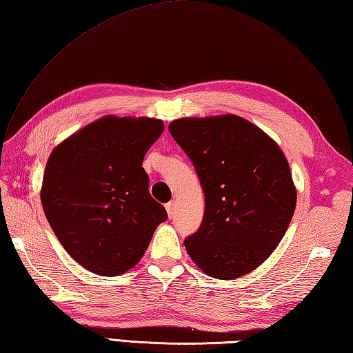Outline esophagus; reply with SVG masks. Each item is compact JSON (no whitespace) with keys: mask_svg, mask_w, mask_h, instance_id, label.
<instances>
[{"mask_svg":"<svg viewBox=\"0 0 353 353\" xmlns=\"http://www.w3.org/2000/svg\"><path fill=\"white\" fill-rule=\"evenodd\" d=\"M165 208H167V212H168V217L170 219L174 217V212H176V202H174V200H171V202H168L167 205H165Z\"/></svg>","mask_w":353,"mask_h":353,"instance_id":"obj_1","label":"esophagus"}]
</instances>
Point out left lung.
Instances as JSON below:
<instances>
[{"label":"left lung","mask_w":353,"mask_h":353,"mask_svg":"<svg viewBox=\"0 0 353 353\" xmlns=\"http://www.w3.org/2000/svg\"><path fill=\"white\" fill-rule=\"evenodd\" d=\"M168 130L205 194L202 225L183 241L188 255L214 279L254 271L277 248L295 211L296 190L283 151L236 114L182 117Z\"/></svg>","instance_id":"obj_1"}]
</instances>
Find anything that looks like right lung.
Listing matches in <instances>:
<instances>
[{
  "mask_svg": "<svg viewBox=\"0 0 353 353\" xmlns=\"http://www.w3.org/2000/svg\"><path fill=\"white\" fill-rule=\"evenodd\" d=\"M162 131L159 119L103 116L48 157L41 188L46 217L64 250L90 272H127L167 220L142 168Z\"/></svg>",
  "mask_w": 353,
  "mask_h": 353,
  "instance_id": "obj_1",
  "label": "right lung"
}]
</instances>
